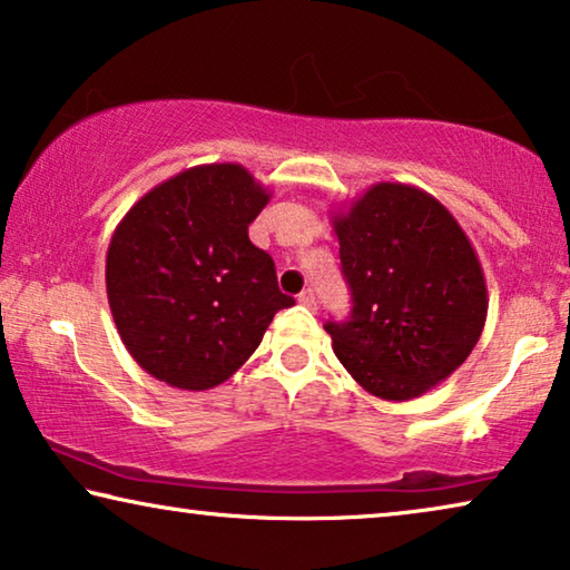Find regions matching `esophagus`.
<instances>
[{
	"label": "esophagus",
	"instance_id": "obj_1",
	"mask_svg": "<svg viewBox=\"0 0 570 570\" xmlns=\"http://www.w3.org/2000/svg\"><path fill=\"white\" fill-rule=\"evenodd\" d=\"M299 304H304V307H309V309L317 307V299H314L312 288H304V292L299 294Z\"/></svg>",
	"mask_w": 570,
	"mask_h": 570
}]
</instances>
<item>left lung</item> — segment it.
<instances>
[{
	"label": "left lung",
	"instance_id": "obj_1",
	"mask_svg": "<svg viewBox=\"0 0 570 570\" xmlns=\"http://www.w3.org/2000/svg\"><path fill=\"white\" fill-rule=\"evenodd\" d=\"M347 322H327L333 351L368 394L410 402L469 358L487 325V278L469 235L432 194L368 186L337 209Z\"/></svg>",
	"mask_w": 570,
	"mask_h": 570
}]
</instances>
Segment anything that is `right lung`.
Returning <instances> with one entry per match:
<instances>
[{
	"mask_svg": "<svg viewBox=\"0 0 570 570\" xmlns=\"http://www.w3.org/2000/svg\"><path fill=\"white\" fill-rule=\"evenodd\" d=\"M271 194L240 164L166 178L132 204L107 248V299L122 345L186 392L223 384L256 353L278 309L274 261L248 225Z\"/></svg>",
	"mask_w": 570,
	"mask_h": 570,
	"instance_id": "obj_1",
	"label": "right lung"
}]
</instances>
